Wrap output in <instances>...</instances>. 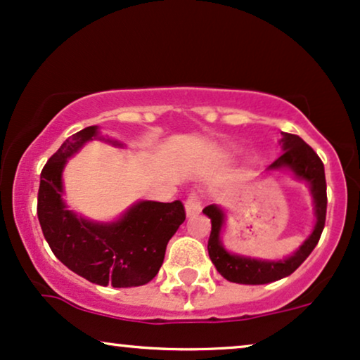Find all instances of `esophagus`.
I'll return each mask as SVG.
<instances>
[{"label": "esophagus", "mask_w": 360, "mask_h": 360, "mask_svg": "<svg viewBox=\"0 0 360 360\" xmlns=\"http://www.w3.org/2000/svg\"><path fill=\"white\" fill-rule=\"evenodd\" d=\"M185 210H187V215L188 217H193V215L200 214L202 202H200V197H198L197 192H192L187 197V202H185Z\"/></svg>", "instance_id": "obj_1"}]
</instances>
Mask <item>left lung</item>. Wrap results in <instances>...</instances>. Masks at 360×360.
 Here are the masks:
<instances>
[{"mask_svg": "<svg viewBox=\"0 0 360 360\" xmlns=\"http://www.w3.org/2000/svg\"><path fill=\"white\" fill-rule=\"evenodd\" d=\"M283 153L278 157L269 170H278V168H290L295 173L297 179L309 184L312 192L314 203H316V227L310 237L302 243V247L294 255L285 260L269 262L255 260L248 257H240L229 254L220 242V230L224 225V212L217 205H208L203 208L205 214L212 221V232L208 237V255L214 262L215 269L224 278L235 283H245V285H262L287 277L302 265V262L310 255V252L316 248L321 238L323 225H326L327 214V184L323 163L319 155L314 152L312 146H309L300 136L292 133H282Z\"/></svg>", "mask_w": 360, "mask_h": 360, "instance_id": "1", "label": "left lung"}]
</instances>
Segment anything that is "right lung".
<instances>
[{
	"instance_id": "right-lung-1",
	"label": "right lung",
	"mask_w": 360,
	"mask_h": 360,
	"mask_svg": "<svg viewBox=\"0 0 360 360\" xmlns=\"http://www.w3.org/2000/svg\"><path fill=\"white\" fill-rule=\"evenodd\" d=\"M98 135L96 127L75 133L41 170L38 220L56 259L96 285L139 287L158 274L167 243L185 220L180 200L139 202L113 224H95L66 210L61 172L66 158Z\"/></svg>"
}]
</instances>
